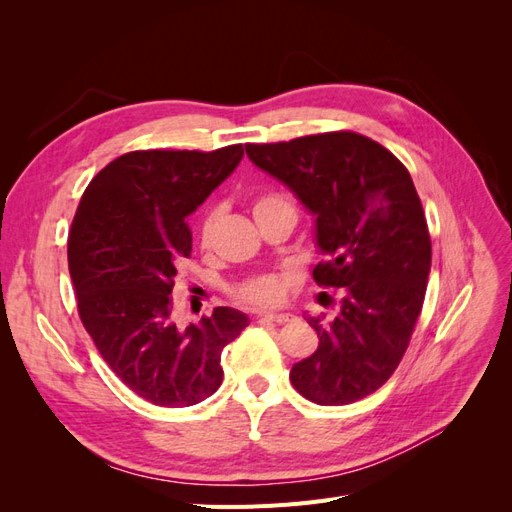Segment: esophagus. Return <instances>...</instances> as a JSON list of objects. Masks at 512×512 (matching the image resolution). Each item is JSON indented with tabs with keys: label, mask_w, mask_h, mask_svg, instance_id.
Masks as SVG:
<instances>
[{
	"label": "esophagus",
	"mask_w": 512,
	"mask_h": 512,
	"mask_svg": "<svg viewBox=\"0 0 512 512\" xmlns=\"http://www.w3.org/2000/svg\"><path fill=\"white\" fill-rule=\"evenodd\" d=\"M262 318H267V320L277 322V324H284V322L292 320V314L290 312H267V314H262Z\"/></svg>",
	"instance_id": "obj_1"
}]
</instances>
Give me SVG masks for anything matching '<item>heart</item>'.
I'll return each mask as SVG.
<instances>
[{"label":"heart","instance_id":"1","mask_svg":"<svg viewBox=\"0 0 512 512\" xmlns=\"http://www.w3.org/2000/svg\"><path fill=\"white\" fill-rule=\"evenodd\" d=\"M275 207H292V205H290V200L286 196H282V194H265V196L256 198L254 218H256V215H260V213L269 211V209H275ZM213 224H215V213H209L207 218L203 220V226H200V237H203L205 241L211 237ZM239 294H241L245 301H250V303L271 305V303L282 299V294H284V277L275 275V273L252 277V280H247L245 284H241Z\"/></svg>","mask_w":512,"mask_h":512}]
</instances>
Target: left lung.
Listing matches in <instances>:
<instances>
[{
	"label": "left lung",
	"instance_id": "left-lung-1",
	"mask_svg": "<svg viewBox=\"0 0 512 512\" xmlns=\"http://www.w3.org/2000/svg\"><path fill=\"white\" fill-rule=\"evenodd\" d=\"M245 151L316 218L324 262L314 280L344 288L333 318L307 316L320 339L292 365L294 389L318 406L359 401L393 376L425 301L431 241L412 177L389 149L354 132Z\"/></svg>",
	"mask_w": 512,
	"mask_h": 512
}]
</instances>
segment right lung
Returning a JSON list of instances; mask_svg holds the SVG:
<instances>
[{"instance_id": "right-lung-1", "label": "right lung", "mask_w": 512, "mask_h": 512, "mask_svg": "<svg viewBox=\"0 0 512 512\" xmlns=\"http://www.w3.org/2000/svg\"><path fill=\"white\" fill-rule=\"evenodd\" d=\"M243 158L218 151H132L91 179L68 239L87 333L117 378L151 404L185 408L220 389L222 350L250 324L239 309L179 327L177 265L192 254V215Z\"/></svg>"}]
</instances>
